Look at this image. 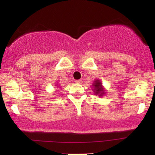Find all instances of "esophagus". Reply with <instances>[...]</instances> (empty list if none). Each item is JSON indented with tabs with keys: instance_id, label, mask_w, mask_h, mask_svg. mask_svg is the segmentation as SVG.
I'll return each instance as SVG.
<instances>
[{
	"instance_id": "1",
	"label": "esophagus",
	"mask_w": 155,
	"mask_h": 155,
	"mask_svg": "<svg viewBox=\"0 0 155 155\" xmlns=\"http://www.w3.org/2000/svg\"><path fill=\"white\" fill-rule=\"evenodd\" d=\"M75 82H76V83H78V84H81L82 81L81 80H75Z\"/></svg>"
}]
</instances>
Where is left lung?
I'll list each match as a JSON object with an SVG mask.
<instances>
[{"instance_id":"1","label":"left lung","mask_w":155,"mask_h":155,"mask_svg":"<svg viewBox=\"0 0 155 155\" xmlns=\"http://www.w3.org/2000/svg\"><path fill=\"white\" fill-rule=\"evenodd\" d=\"M92 87L95 95H98L99 97H103L104 95L106 94V89L103 87L100 80H94V82L92 84Z\"/></svg>"}]
</instances>
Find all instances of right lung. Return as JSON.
I'll return each instance as SVG.
<instances>
[{
  "label": "right lung",
  "instance_id": "right-lung-1",
  "mask_svg": "<svg viewBox=\"0 0 155 155\" xmlns=\"http://www.w3.org/2000/svg\"><path fill=\"white\" fill-rule=\"evenodd\" d=\"M58 88H59V87H58Z\"/></svg>",
  "mask_w": 155,
  "mask_h": 155
}]
</instances>
